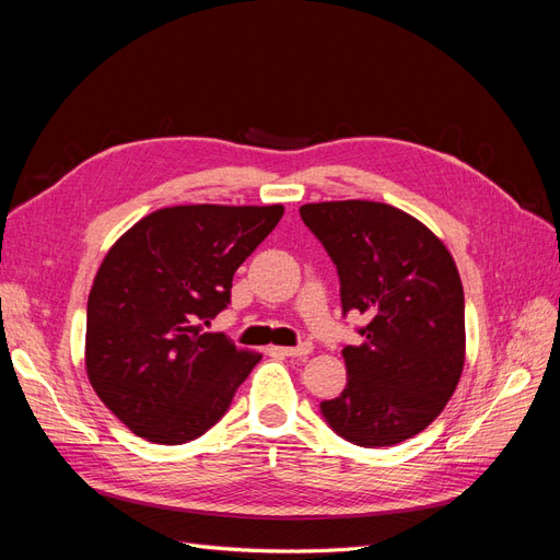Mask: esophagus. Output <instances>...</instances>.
Wrapping results in <instances>:
<instances>
[{
	"instance_id": "34e87169",
	"label": "esophagus",
	"mask_w": 560,
	"mask_h": 560,
	"mask_svg": "<svg viewBox=\"0 0 560 560\" xmlns=\"http://www.w3.org/2000/svg\"><path fill=\"white\" fill-rule=\"evenodd\" d=\"M282 354H287V358H306V354L313 352V343H301V346H294V348H278Z\"/></svg>"
}]
</instances>
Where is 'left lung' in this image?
Returning a JSON list of instances; mask_svg holds the SVG:
<instances>
[{
  "label": "left lung",
  "instance_id": "obj_1",
  "mask_svg": "<svg viewBox=\"0 0 560 560\" xmlns=\"http://www.w3.org/2000/svg\"><path fill=\"white\" fill-rule=\"evenodd\" d=\"M341 278L343 313L371 319L346 346L348 385L322 413L348 442L393 446L444 411L465 366V294L446 245L387 202L301 206Z\"/></svg>",
  "mask_w": 560,
  "mask_h": 560
}]
</instances>
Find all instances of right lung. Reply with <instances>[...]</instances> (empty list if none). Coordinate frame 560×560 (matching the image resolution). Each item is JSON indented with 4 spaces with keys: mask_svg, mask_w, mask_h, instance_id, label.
<instances>
[{
    "mask_svg": "<svg viewBox=\"0 0 560 560\" xmlns=\"http://www.w3.org/2000/svg\"><path fill=\"white\" fill-rule=\"evenodd\" d=\"M282 212L280 202L163 208L109 247L89 294L86 374L130 432L175 446L226 413L261 354L206 327Z\"/></svg>",
    "mask_w": 560,
    "mask_h": 560,
    "instance_id": "right-lung-1",
    "label": "right lung"
}]
</instances>
